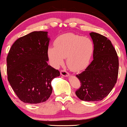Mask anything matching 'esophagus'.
<instances>
[{
    "instance_id": "obj_1",
    "label": "esophagus",
    "mask_w": 127,
    "mask_h": 127,
    "mask_svg": "<svg viewBox=\"0 0 127 127\" xmlns=\"http://www.w3.org/2000/svg\"><path fill=\"white\" fill-rule=\"evenodd\" d=\"M60 73L63 76H67L69 75V73L66 70H64V69H62V70H60Z\"/></svg>"
}]
</instances>
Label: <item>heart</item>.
<instances>
[{"instance_id": "1", "label": "heart", "mask_w": 127, "mask_h": 127, "mask_svg": "<svg viewBox=\"0 0 127 127\" xmlns=\"http://www.w3.org/2000/svg\"><path fill=\"white\" fill-rule=\"evenodd\" d=\"M54 45L49 47L47 52L51 64L58 67L63 64L66 57L68 68L75 72L87 67L95 50L91 38L72 33L60 35L55 40Z\"/></svg>"}]
</instances>
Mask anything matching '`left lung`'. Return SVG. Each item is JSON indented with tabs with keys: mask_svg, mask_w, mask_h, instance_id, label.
Segmentation results:
<instances>
[{
	"mask_svg": "<svg viewBox=\"0 0 127 127\" xmlns=\"http://www.w3.org/2000/svg\"><path fill=\"white\" fill-rule=\"evenodd\" d=\"M90 35L95 44L93 60L76 75L81 86L75 93L82 101H97L106 97L116 83L119 59L110 40L98 33Z\"/></svg>",
	"mask_w": 127,
	"mask_h": 127,
	"instance_id": "8db88e82",
	"label": "left lung"
}]
</instances>
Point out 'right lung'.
<instances>
[{
	"label": "right lung",
	"instance_id": "1",
	"mask_svg": "<svg viewBox=\"0 0 127 127\" xmlns=\"http://www.w3.org/2000/svg\"><path fill=\"white\" fill-rule=\"evenodd\" d=\"M48 32L34 31L13 43L6 58L8 80L25 103L46 101L52 92L51 81L60 73L48 64Z\"/></svg>",
	"mask_w": 127,
	"mask_h": 127
}]
</instances>
